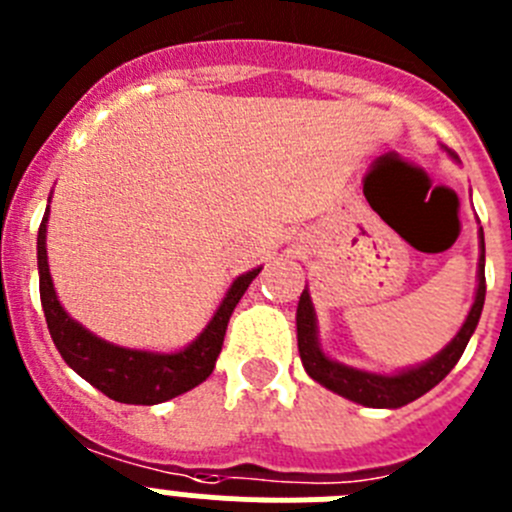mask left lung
<instances>
[{
    "label": "left lung",
    "mask_w": 512,
    "mask_h": 512,
    "mask_svg": "<svg viewBox=\"0 0 512 512\" xmlns=\"http://www.w3.org/2000/svg\"><path fill=\"white\" fill-rule=\"evenodd\" d=\"M449 156L456 158L454 153H449ZM485 289V233L479 228L477 292H474V302L469 307L467 320L461 323L459 333L433 359L423 361L418 366L400 369V372L377 374L341 364V361L330 359L325 354L318 338V315H315L310 289L305 287L300 302H297V348H300L302 366H305V372L315 382L323 384L325 390L336 392V395L346 397L351 402H359L364 408H402V405H408V402L418 400L425 392L433 390L454 369L456 361L461 359L474 328H477L482 307H485Z\"/></svg>",
    "instance_id": "left-lung-1"
}]
</instances>
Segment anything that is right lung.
I'll list each match as a JSON object with an SVG mask.
<instances>
[{
	"label": "right lung",
	"mask_w": 512,
	"mask_h": 512,
	"mask_svg": "<svg viewBox=\"0 0 512 512\" xmlns=\"http://www.w3.org/2000/svg\"><path fill=\"white\" fill-rule=\"evenodd\" d=\"M48 212H51V205L45 207L43 223L38 230L40 302H43L45 323H48L51 338L63 361L110 400L125 402V405H158V402L184 395L205 382L215 369V361L223 348L230 315H233L235 305L241 302L248 284L259 277L261 266L233 279L223 302L212 312L210 323L202 328L200 336L179 351L166 354V351L117 346V343L94 336L92 330L84 328L79 320H74L63 310L56 287H53L51 269H48V251H45Z\"/></svg>",
	"instance_id": "obj_1"
}]
</instances>
